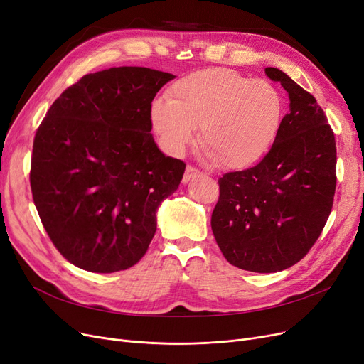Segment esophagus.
Wrapping results in <instances>:
<instances>
[{
  "label": "esophagus",
  "mask_w": 364,
  "mask_h": 364,
  "mask_svg": "<svg viewBox=\"0 0 364 364\" xmlns=\"http://www.w3.org/2000/svg\"><path fill=\"white\" fill-rule=\"evenodd\" d=\"M198 175H200V172L198 169H195L193 166H187L186 168V172H184V177H183V183H189L192 178L198 177Z\"/></svg>",
  "instance_id": "1"
}]
</instances>
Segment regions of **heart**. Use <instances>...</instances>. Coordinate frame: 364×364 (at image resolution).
Here are the masks:
<instances>
[{
	"label": "heart",
	"instance_id": "obj_1",
	"mask_svg": "<svg viewBox=\"0 0 364 364\" xmlns=\"http://www.w3.org/2000/svg\"><path fill=\"white\" fill-rule=\"evenodd\" d=\"M169 100L150 106V124L169 154H181L199 127L208 159L228 169L257 164L274 144L284 102L274 85L228 69H207L173 82Z\"/></svg>",
	"mask_w": 364,
	"mask_h": 364
}]
</instances>
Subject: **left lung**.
I'll return each mask as SVG.
<instances>
[{"mask_svg": "<svg viewBox=\"0 0 364 364\" xmlns=\"http://www.w3.org/2000/svg\"><path fill=\"white\" fill-rule=\"evenodd\" d=\"M289 97L274 144L257 166L225 173L211 230L226 261L255 273L297 264L324 230L336 191V142L311 92L276 67Z\"/></svg>", "mask_w": 364, "mask_h": 364, "instance_id": "left-lung-1", "label": "left lung"}]
</instances>
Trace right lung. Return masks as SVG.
I'll list each match as a JSON object with an SVG mask.
<instances>
[{
  "label": "right lung",
  "instance_id": "add662e5",
  "mask_svg": "<svg viewBox=\"0 0 364 364\" xmlns=\"http://www.w3.org/2000/svg\"><path fill=\"white\" fill-rule=\"evenodd\" d=\"M175 76L146 67L85 75L52 103L33 145L31 191L52 243L73 265L114 273L136 264L157 210L186 164L151 134L150 106Z\"/></svg>",
  "mask_w": 364,
  "mask_h": 364
}]
</instances>
